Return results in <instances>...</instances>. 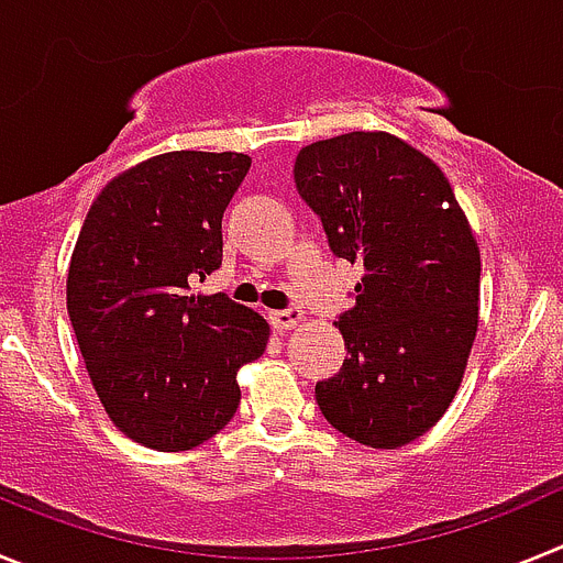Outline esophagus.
<instances>
[{
    "instance_id": "34e87169",
    "label": "esophagus",
    "mask_w": 563,
    "mask_h": 563,
    "mask_svg": "<svg viewBox=\"0 0 563 563\" xmlns=\"http://www.w3.org/2000/svg\"><path fill=\"white\" fill-rule=\"evenodd\" d=\"M301 321H305V310H301V307H287V310H273L271 312V324L276 327L278 332L292 330V327H298Z\"/></svg>"
}]
</instances>
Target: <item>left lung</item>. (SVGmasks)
<instances>
[{
    "mask_svg": "<svg viewBox=\"0 0 563 563\" xmlns=\"http://www.w3.org/2000/svg\"><path fill=\"white\" fill-rule=\"evenodd\" d=\"M298 194L335 256L363 267L338 318L350 357L316 386L332 429L400 449L454 402L479 327V245L442 168L389 132L316 141L296 157Z\"/></svg>",
    "mask_w": 563,
    "mask_h": 563,
    "instance_id": "left-lung-1",
    "label": "left lung"
}]
</instances>
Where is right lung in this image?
<instances>
[{
    "label": "right lung",
    "mask_w": 563,
    "mask_h": 563,
    "mask_svg": "<svg viewBox=\"0 0 563 563\" xmlns=\"http://www.w3.org/2000/svg\"><path fill=\"white\" fill-rule=\"evenodd\" d=\"M251 157L166 152L101 188L67 271V312L103 411L129 440L191 451L236 415V372L271 327L225 292L194 296L222 265V213Z\"/></svg>",
    "instance_id": "obj_1"
}]
</instances>
